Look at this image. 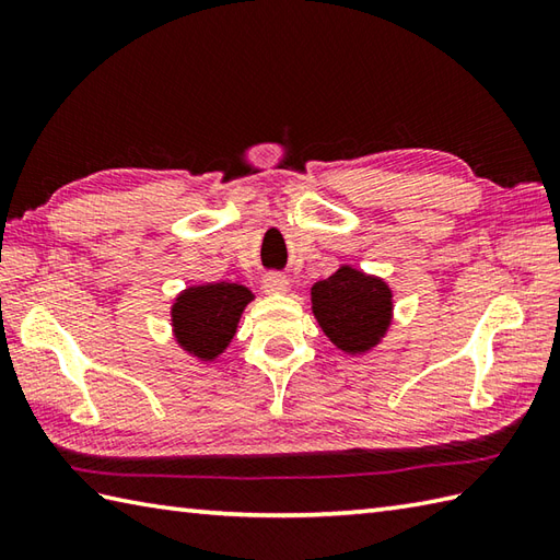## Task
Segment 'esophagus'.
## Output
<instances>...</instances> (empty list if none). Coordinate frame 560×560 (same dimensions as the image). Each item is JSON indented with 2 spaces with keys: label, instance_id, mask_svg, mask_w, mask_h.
<instances>
[{
  "label": "esophagus",
  "instance_id": "1",
  "mask_svg": "<svg viewBox=\"0 0 560 560\" xmlns=\"http://www.w3.org/2000/svg\"><path fill=\"white\" fill-rule=\"evenodd\" d=\"M261 287H265L267 293H287L289 291V279L283 277L281 271H269L261 279Z\"/></svg>",
  "mask_w": 560,
  "mask_h": 560
}]
</instances>
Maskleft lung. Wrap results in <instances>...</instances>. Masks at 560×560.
I'll return each mask as SVG.
<instances>
[{"instance_id":"left-lung-1","label":"left lung","mask_w":560,"mask_h":560,"mask_svg":"<svg viewBox=\"0 0 560 560\" xmlns=\"http://www.w3.org/2000/svg\"><path fill=\"white\" fill-rule=\"evenodd\" d=\"M313 313L329 341L343 353H365L392 323V291L383 279L349 265L311 289Z\"/></svg>"}]
</instances>
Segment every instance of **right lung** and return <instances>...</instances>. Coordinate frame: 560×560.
<instances>
[{
  "mask_svg": "<svg viewBox=\"0 0 560 560\" xmlns=\"http://www.w3.org/2000/svg\"><path fill=\"white\" fill-rule=\"evenodd\" d=\"M255 295L241 283H205L189 287L173 303V335L199 361H213L235 337L245 305Z\"/></svg>",
  "mask_w": 560,
  "mask_h": 560,
  "instance_id": "right-lung-1",
  "label": "right lung"
}]
</instances>
